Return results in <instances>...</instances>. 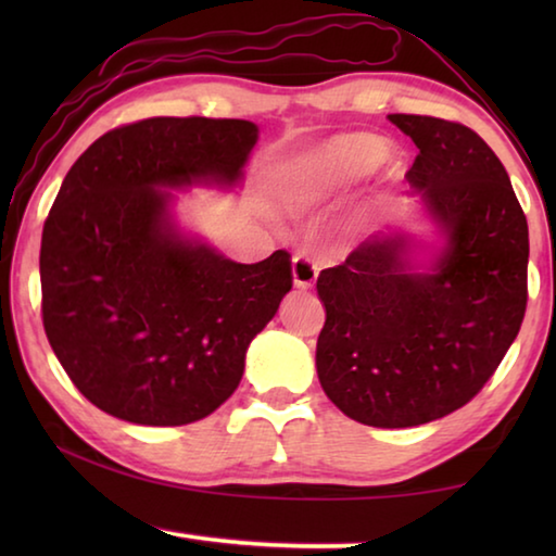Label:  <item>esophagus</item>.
Instances as JSON below:
<instances>
[{
  "instance_id": "obj_1",
  "label": "esophagus",
  "mask_w": 556,
  "mask_h": 556,
  "mask_svg": "<svg viewBox=\"0 0 556 556\" xmlns=\"http://www.w3.org/2000/svg\"><path fill=\"white\" fill-rule=\"evenodd\" d=\"M291 277H294V285L299 289H312L318 277V265L306 255H296L291 262Z\"/></svg>"
}]
</instances>
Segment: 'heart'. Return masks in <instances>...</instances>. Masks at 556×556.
Here are the masks:
<instances>
[{
    "instance_id": "heart-1",
    "label": "heart",
    "mask_w": 556,
    "mask_h": 556,
    "mask_svg": "<svg viewBox=\"0 0 556 556\" xmlns=\"http://www.w3.org/2000/svg\"><path fill=\"white\" fill-rule=\"evenodd\" d=\"M390 144L370 135L338 137L314 154L296 159L281 174V199L287 205H308L321 201L336 188L372 174L388 162Z\"/></svg>"
}]
</instances>
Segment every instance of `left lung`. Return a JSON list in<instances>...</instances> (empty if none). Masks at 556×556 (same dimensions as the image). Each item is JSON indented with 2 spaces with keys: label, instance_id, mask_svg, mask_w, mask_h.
Wrapping results in <instances>:
<instances>
[{
  "label": "left lung",
  "instance_id": "left-lung-1",
  "mask_svg": "<svg viewBox=\"0 0 556 556\" xmlns=\"http://www.w3.org/2000/svg\"><path fill=\"white\" fill-rule=\"evenodd\" d=\"M419 154L407 181L446 235L434 271H412L407 240L375 235L318 275L321 388L345 417L419 427L464 407L493 378L527 308V218L495 152L473 129L390 115Z\"/></svg>",
  "mask_w": 556,
  "mask_h": 556
}]
</instances>
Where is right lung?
<instances>
[{
  "label": "right lung",
  "instance_id": "1",
  "mask_svg": "<svg viewBox=\"0 0 556 556\" xmlns=\"http://www.w3.org/2000/svg\"><path fill=\"white\" fill-rule=\"evenodd\" d=\"M257 127L149 117L110 129L65 174L43 223V331L98 409L144 427L208 417L238 390L252 338L291 289V255L257 265L186 240L159 188L232 186Z\"/></svg>",
  "mask_w": 556,
  "mask_h": 556
}]
</instances>
